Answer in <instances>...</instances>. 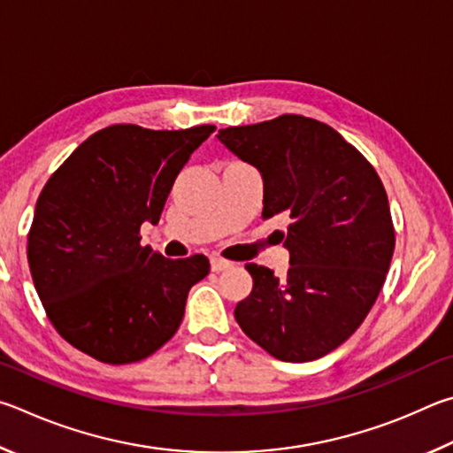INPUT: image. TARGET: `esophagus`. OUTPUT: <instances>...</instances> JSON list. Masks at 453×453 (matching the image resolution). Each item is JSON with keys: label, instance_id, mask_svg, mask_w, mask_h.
I'll use <instances>...</instances> for the list:
<instances>
[{"label": "esophagus", "instance_id": "34e87169", "mask_svg": "<svg viewBox=\"0 0 453 453\" xmlns=\"http://www.w3.org/2000/svg\"><path fill=\"white\" fill-rule=\"evenodd\" d=\"M233 263H228L225 258H219V257H212L211 258V268L212 273H220V271H226V268H231Z\"/></svg>", "mask_w": 453, "mask_h": 453}]
</instances>
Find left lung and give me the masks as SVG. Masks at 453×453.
I'll list each match as a JSON object with an SVG mask.
<instances>
[{
    "instance_id": "8db88e82",
    "label": "left lung",
    "mask_w": 453,
    "mask_h": 453,
    "mask_svg": "<svg viewBox=\"0 0 453 453\" xmlns=\"http://www.w3.org/2000/svg\"><path fill=\"white\" fill-rule=\"evenodd\" d=\"M265 180L263 219L290 220L284 276L247 265L250 295L234 308L244 334L282 362H311L366 319L390 268L395 233L386 188L358 149L330 125L280 115L219 131Z\"/></svg>"
}]
</instances>
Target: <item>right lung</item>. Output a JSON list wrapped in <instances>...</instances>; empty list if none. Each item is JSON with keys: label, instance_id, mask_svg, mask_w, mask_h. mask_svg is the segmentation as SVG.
I'll use <instances>...</instances> for the list:
<instances>
[{"label": "right lung", "instance_id": "add662e5", "mask_svg": "<svg viewBox=\"0 0 453 453\" xmlns=\"http://www.w3.org/2000/svg\"><path fill=\"white\" fill-rule=\"evenodd\" d=\"M214 125L153 131L111 125L85 139L45 182L27 233V263L53 328L105 364L147 358L179 330L209 258L171 260L141 244Z\"/></svg>", "mask_w": 453, "mask_h": 453}]
</instances>
